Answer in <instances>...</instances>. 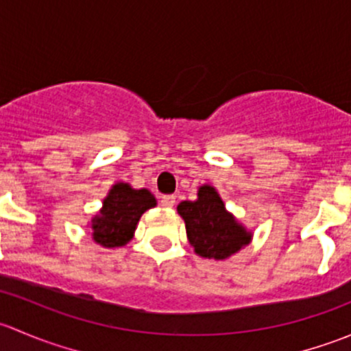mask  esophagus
I'll use <instances>...</instances> for the list:
<instances>
[{
  "mask_svg": "<svg viewBox=\"0 0 351 351\" xmlns=\"http://www.w3.org/2000/svg\"><path fill=\"white\" fill-rule=\"evenodd\" d=\"M161 205L165 208H171L173 205H175V197L173 195H165L161 197Z\"/></svg>",
  "mask_w": 351,
  "mask_h": 351,
  "instance_id": "esophagus-1",
  "label": "esophagus"
}]
</instances>
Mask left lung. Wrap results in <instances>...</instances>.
Segmentation results:
<instances>
[{
	"label": "left lung",
	"instance_id": "8db88e82",
	"mask_svg": "<svg viewBox=\"0 0 351 351\" xmlns=\"http://www.w3.org/2000/svg\"><path fill=\"white\" fill-rule=\"evenodd\" d=\"M197 195V200L182 202L176 210L185 221L186 236L198 256L226 260L251 241V232L226 210L214 186H200Z\"/></svg>",
	"mask_w": 351,
	"mask_h": 351
}]
</instances>
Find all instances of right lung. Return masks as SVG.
<instances>
[{
    "instance_id": "add662e5",
    "label": "right lung",
    "mask_w": 351,
    "mask_h": 351,
    "mask_svg": "<svg viewBox=\"0 0 351 351\" xmlns=\"http://www.w3.org/2000/svg\"><path fill=\"white\" fill-rule=\"evenodd\" d=\"M154 205L156 198L149 190H134L129 183H115L105 197L101 210L91 219L95 243L104 247L127 244L141 215Z\"/></svg>"
}]
</instances>
